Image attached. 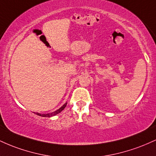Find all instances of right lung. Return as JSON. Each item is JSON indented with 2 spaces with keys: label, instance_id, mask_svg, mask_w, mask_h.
<instances>
[{
  "label": "right lung",
  "instance_id": "1",
  "mask_svg": "<svg viewBox=\"0 0 156 156\" xmlns=\"http://www.w3.org/2000/svg\"><path fill=\"white\" fill-rule=\"evenodd\" d=\"M67 103H65L63 105H62V107H61L60 108H58V110L55 111V112H52V113H49V114H39V113H37H37H34V114H37V115H39V116H41V117H53V116L56 115V114H59L61 112H62V111H63L64 109V108H65V107H66V105H67Z\"/></svg>",
  "mask_w": 156,
  "mask_h": 156
}]
</instances>
